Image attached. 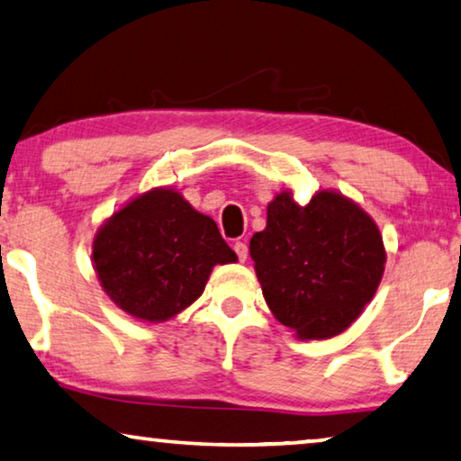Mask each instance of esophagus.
Returning a JSON list of instances; mask_svg holds the SVG:
<instances>
[{"instance_id": "esophagus-1", "label": "esophagus", "mask_w": 461, "mask_h": 461, "mask_svg": "<svg viewBox=\"0 0 461 461\" xmlns=\"http://www.w3.org/2000/svg\"><path fill=\"white\" fill-rule=\"evenodd\" d=\"M233 250H236L240 263H244L246 257H249V244H246V242H236V244H233Z\"/></svg>"}]
</instances>
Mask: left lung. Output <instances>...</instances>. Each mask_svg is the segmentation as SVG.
Returning a JSON list of instances; mask_svg holds the SVG:
<instances>
[{
	"mask_svg": "<svg viewBox=\"0 0 461 461\" xmlns=\"http://www.w3.org/2000/svg\"><path fill=\"white\" fill-rule=\"evenodd\" d=\"M250 257L275 319L302 339L333 338L360 317L381 284L384 250L366 212L335 192L298 207L281 192Z\"/></svg>",
	"mask_w": 461,
	"mask_h": 461,
	"instance_id": "1",
	"label": "left lung"
}]
</instances>
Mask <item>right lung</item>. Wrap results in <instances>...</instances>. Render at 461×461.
<instances>
[{
    "label": "right lung",
    "instance_id": "add662e5",
    "mask_svg": "<svg viewBox=\"0 0 461 461\" xmlns=\"http://www.w3.org/2000/svg\"><path fill=\"white\" fill-rule=\"evenodd\" d=\"M103 290L122 311L159 322L190 306L236 252L217 223L176 190H150L115 212L93 244Z\"/></svg>",
    "mask_w": 461,
    "mask_h": 461
}]
</instances>
